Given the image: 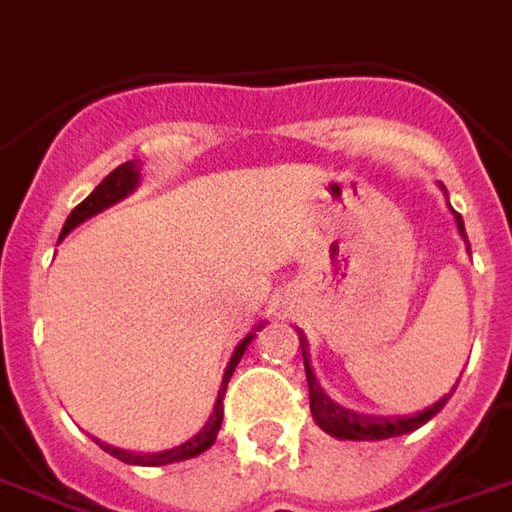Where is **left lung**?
Returning <instances> with one entry per match:
<instances>
[{"instance_id": "left-lung-1", "label": "left lung", "mask_w": 512, "mask_h": 512, "mask_svg": "<svg viewBox=\"0 0 512 512\" xmlns=\"http://www.w3.org/2000/svg\"><path fill=\"white\" fill-rule=\"evenodd\" d=\"M457 227H460L462 238H465V224H462V215L457 212ZM302 344V358H305V375H308V395H311V415L319 423V429H325L339 440H387V437H398V434H409V431L420 429L426 420L437 415L448 398L437 401L431 409L420 412L415 417H395V420H384V417H361L356 412H347L342 406L330 401L328 395L322 392V387L316 384L314 373H311V364L305 356V336L300 333Z\"/></svg>"}]
</instances>
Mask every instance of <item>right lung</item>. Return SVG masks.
<instances>
[{"label": "right lung", "mask_w": 512, "mask_h": 512, "mask_svg": "<svg viewBox=\"0 0 512 512\" xmlns=\"http://www.w3.org/2000/svg\"><path fill=\"white\" fill-rule=\"evenodd\" d=\"M139 182V170L134 162H125L120 168H114L103 179V182L97 184L95 190L89 193V196L83 198L81 204L75 207V210L69 212V218H66L64 229H61V238H64L66 232H72V229L78 227L81 221L86 218H92L100 210H106L111 204H117L120 198H125ZM252 336H246L241 344H238V350L232 353L227 364V373H224V384L218 389V401H215V409H212L210 420H207V426L198 431L193 440H187L184 446L170 448V451H159V454H131V451H123V448H114L106 446V443H100L103 451H109L111 457H117V460L128 462V465H170V462H182L190 460V457H198L201 451H207V448L215 443V437H218V429H221V420H224V395H227V384L232 373H235V367H238V361H241L243 350H246V344H249Z\"/></svg>", "instance_id": "obj_1"}]
</instances>
